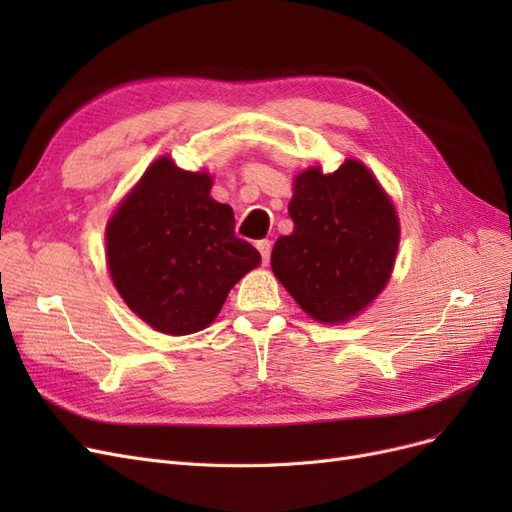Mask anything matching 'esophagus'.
Instances as JSON below:
<instances>
[{
    "instance_id": "esophagus-1",
    "label": "esophagus",
    "mask_w": 512,
    "mask_h": 512,
    "mask_svg": "<svg viewBox=\"0 0 512 512\" xmlns=\"http://www.w3.org/2000/svg\"><path fill=\"white\" fill-rule=\"evenodd\" d=\"M256 247H258V252H260V256H262V262H269V256H271V241H267V239H262V241H258L256 243Z\"/></svg>"
}]
</instances>
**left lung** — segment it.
I'll use <instances>...</instances> for the list:
<instances>
[{
	"label": "left lung",
	"instance_id": "left-lung-1",
	"mask_svg": "<svg viewBox=\"0 0 512 512\" xmlns=\"http://www.w3.org/2000/svg\"><path fill=\"white\" fill-rule=\"evenodd\" d=\"M294 230L273 245L271 269L303 312L322 324L363 314L389 284L399 215L376 175L356 158L333 173L309 166L294 177Z\"/></svg>",
	"mask_w": 512,
	"mask_h": 512
}]
</instances>
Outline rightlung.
Listing matches in <instances>:
<instances>
[{
  "mask_svg": "<svg viewBox=\"0 0 512 512\" xmlns=\"http://www.w3.org/2000/svg\"><path fill=\"white\" fill-rule=\"evenodd\" d=\"M207 170L153 160L106 222V267L132 312L164 335L207 329L245 273L260 265L235 237V215L211 198Z\"/></svg>",
  "mask_w": 512,
  "mask_h": 512,
  "instance_id": "right-lung-1",
  "label": "right lung"
}]
</instances>
